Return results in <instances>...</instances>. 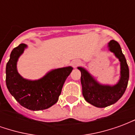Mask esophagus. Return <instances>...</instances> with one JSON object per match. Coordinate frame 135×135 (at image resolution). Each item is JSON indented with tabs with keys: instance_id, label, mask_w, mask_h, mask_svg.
I'll list each match as a JSON object with an SVG mask.
<instances>
[{
	"instance_id": "1",
	"label": "esophagus",
	"mask_w": 135,
	"mask_h": 135,
	"mask_svg": "<svg viewBox=\"0 0 135 135\" xmlns=\"http://www.w3.org/2000/svg\"><path fill=\"white\" fill-rule=\"evenodd\" d=\"M81 64H82L81 61L76 59V60H74L73 61L71 62V66H72L74 68H76L77 66H79V65Z\"/></svg>"
}]
</instances>
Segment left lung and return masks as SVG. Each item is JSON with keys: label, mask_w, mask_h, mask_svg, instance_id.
<instances>
[{"label": "left lung", "mask_w": 135, "mask_h": 135, "mask_svg": "<svg viewBox=\"0 0 135 135\" xmlns=\"http://www.w3.org/2000/svg\"><path fill=\"white\" fill-rule=\"evenodd\" d=\"M108 48L120 62V77L113 85H103L98 82L85 68L79 66L81 71L82 95L86 101L98 108H105L114 104L124 93L127 87L129 71L120 45L115 40L108 43Z\"/></svg>", "instance_id": "left-lung-1"}]
</instances>
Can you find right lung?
<instances>
[{
    "label": "right lung",
    "instance_id": "right-lung-1",
    "mask_svg": "<svg viewBox=\"0 0 135 135\" xmlns=\"http://www.w3.org/2000/svg\"><path fill=\"white\" fill-rule=\"evenodd\" d=\"M27 47V45L22 43L11 51L6 68V86L11 95L23 107L32 110H45L57 103L73 68L52 69L36 80L25 79L18 72L17 61Z\"/></svg>",
    "mask_w": 135,
    "mask_h": 135
}]
</instances>
